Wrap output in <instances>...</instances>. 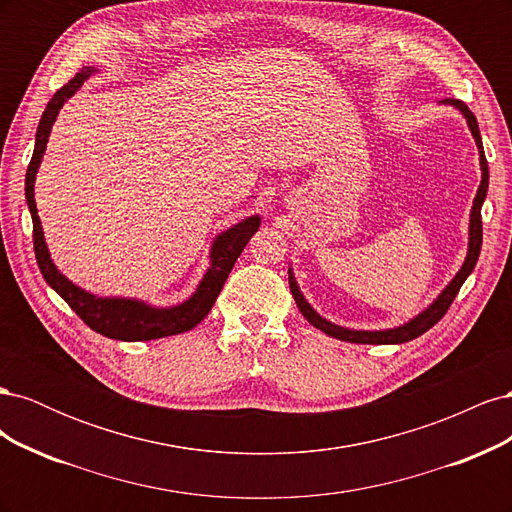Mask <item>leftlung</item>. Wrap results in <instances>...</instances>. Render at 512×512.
I'll list each match as a JSON object with an SVG mask.
<instances>
[{"mask_svg": "<svg viewBox=\"0 0 512 512\" xmlns=\"http://www.w3.org/2000/svg\"><path fill=\"white\" fill-rule=\"evenodd\" d=\"M442 104H451L455 108H459V113L466 117L468 121V128L474 136L476 147H478V156H480V185H478V192L474 196V203H472V211H470V241H468V256L463 260L461 269L457 271V275L451 280L440 294L438 299L433 301L427 309H423L421 314L414 316L412 320L399 324L395 329H382V331H356V329H346V327H339V324L329 322L327 318H322L316 309L307 303V299L303 297V292L299 290L297 280H294V273L292 269H288V284H290V292L294 297V303H297L299 312L305 316V320L309 324H314L316 329H320L322 333H327L335 339H342V342H350V344H406L410 339L423 335L425 331H429L433 324L438 320H442V316L448 312V307L455 301L459 288L463 286V282L468 280V275L474 271L476 267V260L480 254V245H483V220H480V209H483L485 203V196H487V188H489V166H487V158H485V151H483V141H480V130H478V123L474 113L470 108L463 104L461 100H442Z\"/></svg>", "mask_w": 512, "mask_h": 512, "instance_id": "8db88e82", "label": "left lung"}]
</instances>
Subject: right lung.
Masks as SVG:
<instances>
[{"instance_id": "1", "label": "right lung", "mask_w": 512, "mask_h": 512, "mask_svg": "<svg viewBox=\"0 0 512 512\" xmlns=\"http://www.w3.org/2000/svg\"><path fill=\"white\" fill-rule=\"evenodd\" d=\"M94 72H96L94 68L87 66L76 74L68 85L61 87L51 98V102L46 104L38 123L34 156L27 166V175H25V198L34 222V252H36L40 273L46 280V284H49L59 297L64 299L76 314H79V318L87 324V327L104 337L121 339V342H147V339L185 333L194 329L196 324L211 312V307L215 299H218V294L222 292L226 277L232 271V267H235L243 247L260 228V215H250V218L230 226L228 230L220 232V235L213 239L211 252H209V267H207V273L203 275V280H200L196 292H192L190 299H185L183 303L173 307H153L145 301L126 299V297H96V294H91L72 284L66 275H61V271L51 260V252L44 241V232L38 218L36 198H34V183H36V173L40 168L42 156L46 151V143H49L51 128L59 115V108L81 89V85Z\"/></svg>"}]
</instances>
